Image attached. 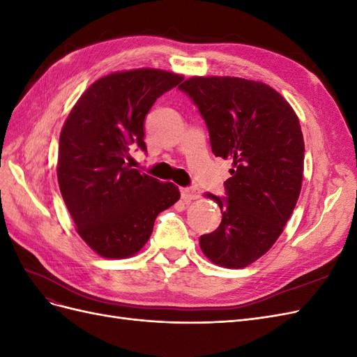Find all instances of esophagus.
Returning a JSON list of instances; mask_svg holds the SVG:
<instances>
[{
  "label": "esophagus",
  "instance_id": "obj_1",
  "mask_svg": "<svg viewBox=\"0 0 357 357\" xmlns=\"http://www.w3.org/2000/svg\"><path fill=\"white\" fill-rule=\"evenodd\" d=\"M180 193H181V199L185 202H190L201 198V190L197 188H181Z\"/></svg>",
  "mask_w": 357,
  "mask_h": 357
}]
</instances>
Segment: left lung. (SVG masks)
Returning a JSON list of instances; mask_svg holds the SVG:
<instances>
[{
    "label": "left lung",
    "instance_id": "8db88e82",
    "mask_svg": "<svg viewBox=\"0 0 357 357\" xmlns=\"http://www.w3.org/2000/svg\"><path fill=\"white\" fill-rule=\"evenodd\" d=\"M178 88L204 117L213 153L232 162L226 198L207 193L222 222L201 235L199 247L215 265L244 268L273 247L299 198L305 153L299 119L262 82L195 75Z\"/></svg>",
    "mask_w": 357,
    "mask_h": 357
}]
</instances>
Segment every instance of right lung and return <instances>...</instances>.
Listing matches in <instances>:
<instances>
[{"label": "right lung", "mask_w": 357, "mask_h": 357, "mask_svg": "<svg viewBox=\"0 0 357 357\" xmlns=\"http://www.w3.org/2000/svg\"><path fill=\"white\" fill-rule=\"evenodd\" d=\"M183 75L156 68L117 71L92 83L59 135L58 183L77 234L107 259L138 253L156 215L180 199L174 183L125 164L129 147L147 150L144 119Z\"/></svg>", "instance_id": "add662e5"}]
</instances>
